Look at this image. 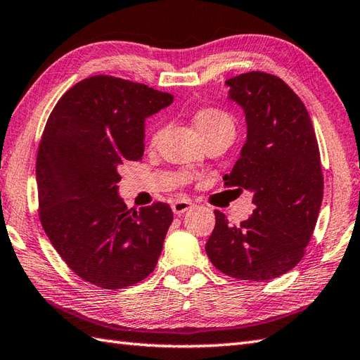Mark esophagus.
Returning <instances> with one entry per match:
<instances>
[{
    "label": "esophagus",
    "mask_w": 360,
    "mask_h": 360,
    "mask_svg": "<svg viewBox=\"0 0 360 360\" xmlns=\"http://www.w3.org/2000/svg\"><path fill=\"white\" fill-rule=\"evenodd\" d=\"M192 207H193V204L188 200H176L172 204V210L176 213V215H182V213H186Z\"/></svg>",
    "instance_id": "1"
}]
</instances>
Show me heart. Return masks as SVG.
<instances>
[{
  "mask_svg": "<svg viewBox=\"0 0 360 360\" xmlns=\"http://www.w3.org/2000/svg\"><path fill=\"white\" fill-rule=\"evenodd\" d=\"M193 124L198 131L204 137L213 136L221 131H235V124L232 117L229 116L226 111H221L218 108H201L195 112ZM160 129H153L150 136L151 145L156 143L159 139Z\"/></svg>",
  "mask_w": 360,
  "mask_h": 360,
  "instance_id": "b5f03b06",
  "label": "heart"
}]
</instances>
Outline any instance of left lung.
<instances>
[{
	"mask_svg": "<svg viewBox=\"0 0 360 360\" xmlns=\"http://www.w3.org/2000/svg\"><path fill=\"white\" fill-rule=\"evenodd\" d=\"M226 86L248 136L224 186L254 193L255 210L240 226L215 210L205 252L229 277L266 281L300 262L314 232L323 198L319 143L303 102L281 79L252 71Z\"/></svg>",
	"mask_w": 360,
	"mask_h": 360,
	"instance_id": "8db88e82",
	"label": "left lung"
}]
</instances>
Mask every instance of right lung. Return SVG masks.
Instances as JSON below:
<instances>
[{"label":"right lung","instance_id":"1","mask_svg":"<svg viewBox=\"0 0 360 360\" xmlns=\"http://www.w3.org/2000/svg\"><path fill=\"white\" fill-rule=\"evenodd\" d=\"M172 103V94L143 83L94 75L66 91L44 127L41 224L72 272L96 286H131L156 267L173 212L165 202L128 209L119 167L142 158L145 119Z\"/></svg>","mask_w":360,"mask_h":360}]
</instances>
